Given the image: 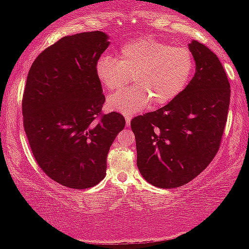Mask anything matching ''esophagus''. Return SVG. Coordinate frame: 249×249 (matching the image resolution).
<instances>
[{"mask_svg": "<svg viewBox=\"0 0 249 249\" xmlns=\"http://www.w3.org/2000/svg\"><path fill=\"white\" fill-rule=\"evenodd\" d=\"M125 121H126V126H130V124H131V116H125Z\"/></svg>", "mask_w": 249, "mask_h": 249, "instance_id": "34e87169", "label": "esophagus"}]
</instances>
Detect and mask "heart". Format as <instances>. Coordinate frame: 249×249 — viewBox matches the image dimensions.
<instances>
[{
    "instance_id": "obj_1",
    "label": "heart",
    "mask_w": 249,
    "mask_h": 249,
    "mask_svg": "<svg viewBox=\"0 0 249 249\" xmlns=\"http://www.w3.org/2000/svg\"><path fill=\"white\" fill-rule=\"evenodd\" d=\"M194 68L193 55L187 48L142 37L123 45L118 59L99 56L95 73L108 91L122 90L133 77L137 87L111 95L107 103L110 110L132 116L151 102L154 107H162L176 99L186 89Z\"/></svg>"
}]
</instances>
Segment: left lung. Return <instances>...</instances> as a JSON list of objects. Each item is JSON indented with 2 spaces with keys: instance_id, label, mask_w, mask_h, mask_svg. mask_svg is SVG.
Wrapping results in <instances>:
<instances>
[{
  "instance_id": "1",
  "label": "left lung",
  "mask_w": 249,
  "mask_h": 249,
  "mask_svg": "<svg viewBox=\"0 0 249 249\" xmlns=\"http://www.w3.org/2000/svg\"><path fill=\"white\" fill-rule=\"evenodd\" d=\"M196 75L168 104L131 121L137 166L146 181L176 188L199 176L221 144L231 101V85L218 56L206 45H190Z\"/></svg>"
}]
</instances>
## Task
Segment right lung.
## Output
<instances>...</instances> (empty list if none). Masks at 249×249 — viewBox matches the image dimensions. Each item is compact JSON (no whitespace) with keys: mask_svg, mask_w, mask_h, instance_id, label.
Wrapping results in <instances>:
<instances>
[{"mask_svg":"<svg viewBox=\"0 0 249 249\" xmlns=\"http://www.w3.org/2000/svg\"><path fill=\"white\" fill-rule=\"evenodd\" d=\"M107 47L102 31L64 36L37 56L28 73L25 134L38 166L63 186L84 190L101 182L110 146L125 126L121 113L102 111L105 96L95 64Z\"/></svg>","mask_w":249,"mask_h":249,"instance_id":"right-lung-1","label":"right lung"}]
</instances>
